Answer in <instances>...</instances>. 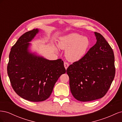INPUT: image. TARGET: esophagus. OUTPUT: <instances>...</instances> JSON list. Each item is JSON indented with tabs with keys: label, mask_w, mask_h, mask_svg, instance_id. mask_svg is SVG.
<instances>
[{
	"label": "esophagus",
	"mask_w": 122,
	"mask_h": 122,
	"mask_svg": "<svg viewBox=\"0 0 122 122\" xmlns=\"http://www.w3.org/2000/svg\"><path fill=\"white\" fill-rule=\"evenodd\" d=\"M69 66V64L68 63V62H64V66H65V68L66 69H67L68 68Z\"/></svg>",
	"instance_id": "1"
}]
</instances>
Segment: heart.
<instances>
[{"mask_svg": "<svg viewBox=\"0 0 122 122\" xmlns=\"http://www.w3.org/2000/svg\"><path fill=\"white\" fill-rule=\"evenodd\" d=\"M90 45V40L86 36L73 33L61 38L58 46L66 50L65 56L68 61H75L84 56Z\"/></svg>", "mask_w": 122, "mask_h": 122, "instance_id": "obj_1", "label": "heart"}]
</instances>
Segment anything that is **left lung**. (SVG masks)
Returning a JSON list of instances; mask_svg holds the SVG:
<instances>
[{
    "mask_svg": "<svg viewBox=\"0 0 122 122\" xmlns=\"http://www.w3.org/2000/svg\"><path fill=\"white\" fill-rule=\"evenodd\" d=\"M95 34L96 43L67 69L71 93L80 101L104 97L115 76L113 50L102 35L97 32Z\"/></svg>",
    "mask_w": 122,
    "mask_h": 122,
    "instance_id": "8db88e82",
    "label": "left lung"
}]
</instances>
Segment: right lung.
<instances>
[{
	"label": "right lung",
	"mask_w": 122,
	"mask_h": 122,
	"mask_svg": "<svg viewBox=\"0 0 122 122\" xmlns=\"http://www.w3.org/2000/svg\"><path fill=\"white\" fill-rule=\"evenodd\" d=\"M38 32L39 29H34L20 36L11 48L7 67L14 91L31 102L48 98L59 77L66 72L61 59L49 61L28 52V42Z\"/></svg>",
	"instance_id": "1"
}]
</instances>
